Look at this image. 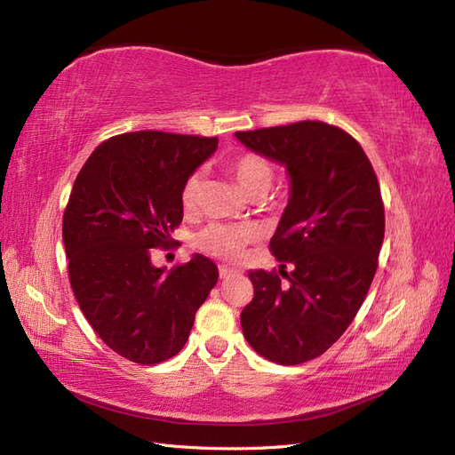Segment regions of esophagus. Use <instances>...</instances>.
Here are the masks:
<instances>
[{"label": "esophagus", "instance_id": "1", "mask_svg": "<svg viewBox=\"0 0 455 455\" xmlns=\"http://www.w3.org/2000/svg\"><path fill=\"white\" fill-rule=\"evenodd\" d=\"M238 271L232 269V267H227V265H219V276L220 278H228L232 275H236Z\"/></svg>", "mask_w": 455, "mask_h": 455}]
</instances>
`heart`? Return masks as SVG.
Returning <instances> with one entry per match:
<instances>
[{
  "instance_id": "obj_1",
  "label": "heart",
  "mask_w": 455,
  "mask_h": 455,
  "mask_svg": "<svg viewBox=\"0 0 455 455\" xmlns=\"http://www.w3.org/2000/svg\"><path fill=\"white\" fill-rule=\"evenodd\" d=\"M230 172L242 186V190L251 197H263L275 182L273 163L259 154H242L230 163ZM202 194V172L196 171L184 180L180 190V204L186 213L196 212ZM255 238V230L248 225L212 223L197 232L196 248L220 259H236L243 248Z\"/></svg>"
}]
</instances>
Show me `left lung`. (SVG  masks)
I'll return each instance as SVG.
<instances>
[{"label": "left lung", "mask_w": 455, "mask_h": 455, "mask_svg": "<svg viewBox=\"0 0 455 455\" xmlns=\"http://www.w3.org/2000/svg\"><path fill=\"white\" fill-rule=\"evenodd\" d=\"M236 138L290 174L269 243L281 267L248 275L253 299L242 331L265 359L298 365L340 339L369 292L384 240L380 186L363 148L334 124L299 121Z\"/></svg>", "instance_id": "1"}]
</instances>
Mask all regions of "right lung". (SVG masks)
Masks as SVG:
<instances>
[{
	"label": "right lung",
	"instance_id": "add662e5",
	"mask_svg": "<svg viewBox=\"0 0 455 455\" xmlns=\"http://www.w3.org/2000/svg\"><path fill=\"white\" fill-rule=\"evenodd\" d=\"M219 140L138 131L100 144L80 169L63 215L68 281L84 317L113 352L140 365L177 355L196 311L217 284V265H151L182 223L184 180Z\"/></svg>",
	"mask_w": 455,
	"mask_h": 455
}]
</instances>
